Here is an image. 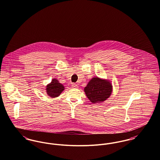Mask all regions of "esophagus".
<instances>
[{
    "mask_svg": "<svg viewBox=\"0 0 160 160\" xmlns=\"http://www.w3.org/2000/svg\"><path fill=\"white\" fill-rule=\"evenodd\" d=\"M71 86L72 87V88H78V86L75 83H72L71 84Z\"/></svg>",
    "mask_w": 160,
    "mask_h": 160,
    "instance_id": "34e87169",
    "label": "esophagus"
}]
</instances>
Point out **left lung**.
Wrapping results in <instances>:
<instances>
[{"label":"left lung","mask_w":160,"mask_h":160,"mask_svg":"<svg viewBox=\"0 0 160 160\" xmlns=\"http://www.w3.org/2000/svg\"><path fill=\"white\" fill-rule=\"evenodd\" d=\"M113 86L110 80L93 77L84 88V91L92 103L96 104L105 101L111 95Z\"/></svg>","instance_id":"obj_1"}]
</instances>
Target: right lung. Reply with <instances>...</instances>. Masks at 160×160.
<instances>
[{
    "label": "right lung",
    "mask_w": 160,
    "mask_h": 160,
    "mask_svg": "<svg viewBox=\"0 0 160 160\" xmlns=\"http://www.w3.org/2000/svg\"><path fill=\"white\" fill-rule=\"evenodd\" d=\"M64 86L59 83L56 78H53L52 82L48 84L46 87V93L51 98H57L64 91Z\"/></svg>",
    "instance_id": "1"
}]
</instances>
